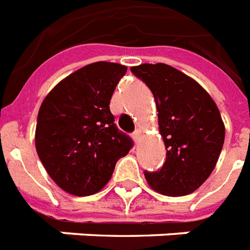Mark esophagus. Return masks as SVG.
<instances>
[{
  "instance_id": "obj_1",
  "label": "esophagus",
  "mask_w": 250,
  "mask_h": 250,
  "mask_svg": "<svg viewBox=\"0 0 250 250\" xmlns=\"http://www.w3.org/2000/svg\"><path fill=\"white\" fill-rule=\"evenodd\" d=\"M140 136H141V130H136V132L133 133V140H134V143L138 144V140H140Z\"/></svg>"
}]
</instances>
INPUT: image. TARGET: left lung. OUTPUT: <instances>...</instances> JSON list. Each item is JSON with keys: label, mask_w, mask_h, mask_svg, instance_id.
Masks as SVG:
<instances>
[{"label": "left lung", "mask_w": 250, "mask_h": 250, "mask_svg": "<svg viewBox=\"0 0 250 250\" xmlns=\"http://www.w3.org/2000/svg\"><path fill=\"white\" fill-rule=\"evenodd\" d=\"M152 90L167 161L145 172L149 187L165 196H187L205 183L220 157L225 125L217 105L204 87L167 63L130 67Z\"/></svg>", "instance_id": "8db88e82"}]
</instances>
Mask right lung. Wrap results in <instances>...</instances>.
Instances as JSON below:
<instances>
[{
	"mask_svg": "<svg viewBox=\"0 0 250 250\" xmlns=\"http://www.w3.org/2000/svg\"><path fill=\"white\" fill-rule=\"evenodd\" d=\"M126 73L121 63H89L53 87L40 106L36 149L54 183L73 196L100 192L133 143L118 130L110 98Z\"/></svg>",
	"mask_w": 250,
	"mask_h": 250,
	"instance_id": "obj_1",
	"label": "right lung"
}]
</instances>
